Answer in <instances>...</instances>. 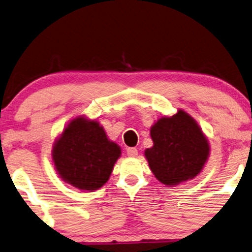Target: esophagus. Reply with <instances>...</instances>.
<instances>
[{"mask_svg":"<svg viewBox=\"0 0 252 252\" xmlns=\"http://www.w3.org/2000/svg\"><path fill=\"white\" fill-rule=\"evenodd\" d=\"M127 155L131 158H135L136 155H138V150L134 147H131V148H127Z\"/></svg>","mask_w":252,"mask_h":252,"instance_id":"1","label":"esophagus"}]
</instances>
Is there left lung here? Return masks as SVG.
<instances>
[{
	"instance_id": "left-lung-1",
	"label": "left lung",
	"mask_w": 252,
	"mask_h": 252,
	"mask_svg": "<svg viewBox=\"0 0 252 252\" xmlns=\"http://www.w3.org/2000/svg\"><path fill=\"white\" fill-rule=\"evenodd\" d=\"M151 138L153 146L145 151V158L155 178L169 187L196 178L209 158L207 136L183 110L159 118L151 127Z\"/></svg>"
}]
</instances>
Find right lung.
I'll list each match as a JSON object with an SVG mask.
<instances>
[{"label": "right lung", "instance_id": "add662e5", "mask_svg": "<svg viewBox=\"0 0 252 252\" xmlns=\"http://www.w3.org/2000/svg\"><path fill=\"white\" fill-rule=\"evenodd\" d=\"M52 162L64 182L93 191L110 179L121 155L97 120L79 116L67 124L52 147Z\"/></svg>", "mask_w": 252, "mask_h": 252}]
</instances>
